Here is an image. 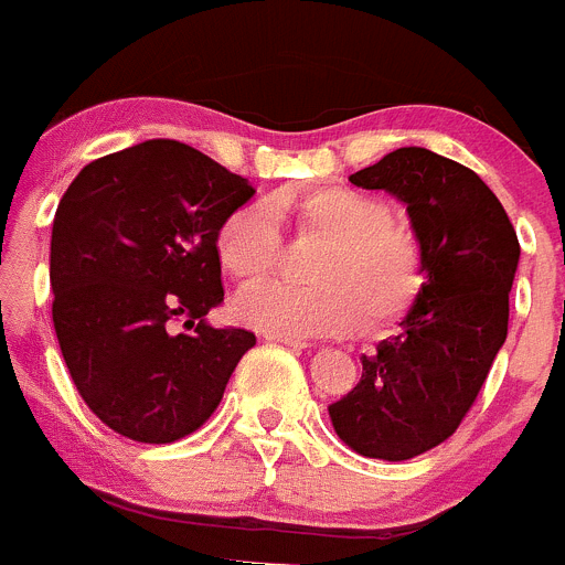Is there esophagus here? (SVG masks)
Segmentation results:
<instances>
[{"label": "esophagus", "instance_id": "34e87169", "mask_svg": "<svg viewBox=\"0 0 565 565\" xmlns=\"http://www.w3.org/2000/svg\"><path fill=\"white\" fill-rule=\"evenodd\" d=\"M268 342H277V344H286V348H294V351H302L308 348L306 339H291V337H274V333H266Z\"/></svg>", "mask_w": 565, "mask_h": 565}]
</instances>
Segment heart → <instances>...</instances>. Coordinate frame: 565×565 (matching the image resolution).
Wrapping results in <instances>:
<instances>
[{"mask_svg": "<svg viewBox=\"0 0 565 565\" xmlns=\"http://www.w3.org/2000/svg\"><path fill=\"white\" fill-rule=\"evenodd\" d=\"M279 223L299 237L326 239L311 266L317 288L259 286L234 299L243 326L274 337L311 339L382 331L411 311L424 288V248L416 232L391 221L373 194L342 183L274 192L263 206H243L217 228V263L239 286H257L279 259Z\"/></svg>", "mask_w": 565, "mask_h": 565, "instance_id": "b5f03b06", "label": "heart"}]
</instances>
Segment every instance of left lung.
<instances>
[{
  "instance_id": "8db88e82",
  "label": "left lung",
  "mask_w": 565,
  "mask_h": 565,
  "mask_svg": "<svg viewBox=\"0 0 565 565\" xmlns=\"http://www.w3.org/2000/svg\"><path fill=\"white\" fill-rule=\"evenodd\" d=\"M407 206L424 248V288L402 331L362 356V379L328 407L353 452L407 461L458 430L507 342L518 234L472 169L402 147L351 174Z\"/></svg>"
}]
</instances>
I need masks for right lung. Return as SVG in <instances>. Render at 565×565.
Returning a JSON list of instances; mask_svg holds the SVG:
<instances>
[{
	"label": "right lung",
	"mask_w": 565,
	"mask_h": 565,
	"mask_svg": "<svg viewBox=\"0 0 565 565\" xmlns=\"http://www.w3.org/2000/svg\"><path fill=\"white\" fill-rule=\"evenodd\" d=\"M254 186L209 154L154 138L87 163L50 237L53 326L87 407L132 441L189 436L221 404L254 333L212 328L214 237Z\"/></svg>",
	"instance_id": "add662e5"
}]
</instances>
